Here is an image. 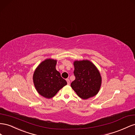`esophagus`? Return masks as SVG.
<instances>
[{"mask_svg": "<svg viewBox=\"0 0 135 135\" xmlns=\"http://www.w3.org/2000/svg\"><path fill=\"white\" fill-rule=\"evenodd\" d=\"M66 81H67V84L68 85H70V80H69L68 79H66Z\"/></svg>", "mask_w": 135, "mask_h": 135, "instance_id": "obj_1", "label": "esophagus"}]
</instances>
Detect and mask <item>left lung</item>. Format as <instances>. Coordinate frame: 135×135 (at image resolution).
Instances as JSON below:
<instances>
[{
    "label": "left lung",
    "mask_w": 135,
    "mask_h": 135,
    "mask_svg": "<svg viewBox=\"0 0 135 135\" xmlns=\"http://www.w3.org/2000/svg\"><path fill=\"white\" fill-rule=\"evenodd\" d=\"M75 80L71 86L79 97L86 99L97 94L102 84V78L95 65L88 60H75Z\"/></svg>",
    "instance_id": "1"
}]
</instances>
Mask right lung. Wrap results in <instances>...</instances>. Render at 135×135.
I'll return each mask as SVG.
<instances>
[{"instance_id": "1", "label": "right lung", "mask_w": 135, "mask_h": 135, "mask_svg": "<svg viewBox=\"0 0 135 135\" xmlns=\"http://www.w3.org/2000/svg\"><path fill=\"white\" fill-rule=\"evenodd\" d=\"M57 60H45L38 65L33 76V83L37 92L46 98L54 97L67 83L56 70Z\"/></svg>"}]
</instances>
